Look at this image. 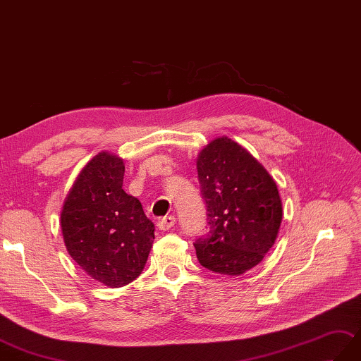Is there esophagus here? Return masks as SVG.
Instances as JSON below:
<instances>
[{"mask_svg":"<svg viewBox=\"0 0 361 361\" xmlns=\"http://www.w3.org/2000/svg\"><path fill=\"white\" fill-rule=\"evenodd\" d=\"M173 224H175L173 215H166V216H163V219L157 221V226L160 231H169L171 228H173Z\"/></svg>","mask_w":361,"mask_h":361,"instance_id":"34e87169","label":"esophagus"}]
</instances>
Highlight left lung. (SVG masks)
I'll return each mask as SVG.
<instances>
[{
    "instance_id": "obj_1",
    "label": "left lung",
    "mask_w": 361,
    "mask_h": 361,
    "mask_svg": "<svg viewBox=\"0 0 361 361\" xmlns=\"http://www.w3.org/2000/svg\"><path fill=\"white\" fill-rule=\"evenodd\" d=\"M209 231L195 240L206 269L240 275L274 246L283 219L276 184L245 147L228 137L207 145L197 160Z\"/></svg>"
}]
</instances>
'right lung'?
<instances>
[{
  "instance_id": "right-lung-1",
  "label": "right lung",
  "mask_w": 361,
  "mask_h": 361,
  "mask_svg": "<svg viewBox=\"0 0 361 361\" xmlns=\"http://www.w3.org/2000/svg\"><path fill=\"white\" fill-rule=\"evenodd\" d=\"M124 163L107 152L87 163L67 195L61 229L67 252L92 279L111 288L135 280L155 238L140 200L123 189Z\"/></svg>"
}]
</instances>
